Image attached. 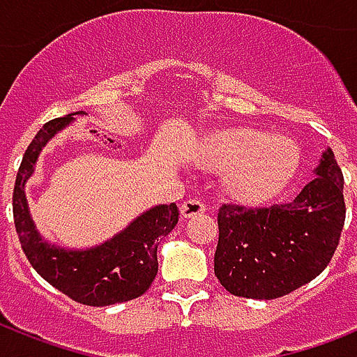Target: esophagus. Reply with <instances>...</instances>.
Returning <instances> with one entry per match:
<instances>
[{
  "instance_id": "1",
  "label": "esophagus",
  "mask_w": 357,
  "mask_h": 357,
  "mask_svg": "<svg viewBox=\"0 0 357 357\" xmlns=\"http://www.w3.org/2000/svg\"><path fill=\"white\" fill-rule=\"evenodd\" d=\"M179 209H181V217L183 218H190V217H196V215H202V213H206L204 202L196 200V198L183 202Z\"/></svg>"
}]
</instances>
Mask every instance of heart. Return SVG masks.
Wrapping results in <instances>:
<instances>
[{
    "label": "heart",
    "instance_id": "obj_1",
    "mask_svg": "<svg viewBox=\"0 0 357 357\" xmlns=\"http://www.w3.org/2000/svg\"><path fill=\"white\" fill-rule=\"evenodd\" d=\"M198 161L215 172H228L226 187L237 200H271L291 181L300 165L298 144L285 135L252 128H228L207 135Z\"/></svg>",
    "mask_w": 357,
    "mask_h": 357
}]
</instances>
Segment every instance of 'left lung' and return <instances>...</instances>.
Masks as SVG:
<instances>
[{
    "label": "left lung",
    "mask_w": 357,
    "mask_h": 357,
    "mask_svg": "<svg viewBox=\"0 0 357 357\" xmlns=\"http://www.w3.org/2000/svg\"><path fill=\"white\" fill-rule=\"evenodd\" d=\"M315 174L293 200L220 206L215 276L226 291L244 298H280L326 268L347 215L343 172L330 148Z\"/></svg>",
    "instance_id": "8db88e82"
}]
</instances>
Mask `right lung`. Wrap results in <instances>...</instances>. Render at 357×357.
Segmentation results:
<instances>
[{
  "instance_id": "1",
  "label": "right lung",
  "mask_w": 357,
  "mask_h": 357,
  "mask_svg": "<svg viewBox=\"0 0 357 357\" xmlns=\"http://www.w3.org/2000/svg\"><path fill=\"white\" fill-rule=\"evenodd\" d=\"M74 114L81 113L44 123L25 150L13 192L14 226L20 244L31 266L50 285L79 304L100 307L139 298L150 289L159 268V241L178 224L176 204L151 207L111 241L89 250H66L47 244L31 220L25 183L35 172L42 148L74 120Z\"/></svg>"
}]
</instances>
